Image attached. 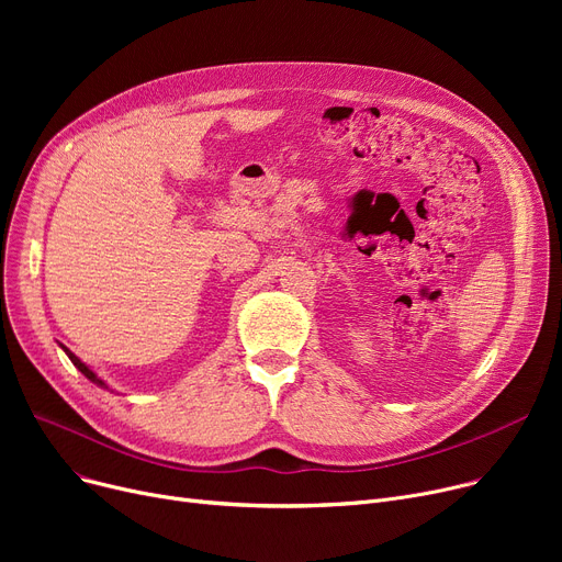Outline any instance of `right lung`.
Segmentation results:
<instances>
[{
    "instance_id": "right-lung-1",
    "label": "right lung",
    "mask_w": 562,
    "mask_h": 562,
    "mask_svg": "<svg viewBox=\"0 0 562 562\" xmlns=\"http://www.w3.org/2000/svg\"><path fill=\"white\" fill-rule=\"evenodd\" d=\"M61 348L66 350V356L70 358V362H72V364H75V367H77V369H79V371H81V373H83L88 380L95 382V385H100V387H104V390H109V387H106V382H104L102 378H98V375H95L91 369H88V367H86V364H83V362H81V360L75 356V352H72L70 348H66V346H61Z\"/></svg>"
}]
</instances>
